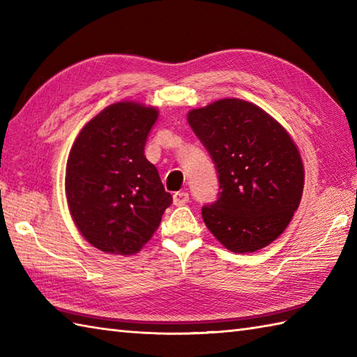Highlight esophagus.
Masks as SVG:
<instances>
[{
	"label": "esophagus",
	"mask_w": 357,
	"mask_h": 357,
	"mask_svg": "<svg viewBox=\"0 0 357 357\" xmlns=\"http://www.w3.org/2000/svg\"><path fill=\"white\" fill-rule=\"evenodd\" d=\"M188 202V193L187 192H176L173 195V204L174 206H184Z\"/></svg>",
	"instance_id": "obj_1"
}]
</instances>
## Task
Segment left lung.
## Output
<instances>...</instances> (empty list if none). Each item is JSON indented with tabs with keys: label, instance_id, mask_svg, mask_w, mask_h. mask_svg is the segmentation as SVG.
Instances as JSON below:
<instances>
[{
	"label": "left lung",
	"instance_id": "left-lung-1",
	"mask_svg": "<svg viewBox=\"0 0 357 357\" xmlns=\"http://www.w3.org/2000/svg\"><path fill=\"white\" fill-rule=\"evenodd\" d=\"M187 119L218 170V201L202 207L207 229L234 253L267 247L290 224L304 190L291 136L267 112L238 98L193 109Z\"/></svg>",
	"mask_w": 357,
	"mask_h": 357
}]
</instances>
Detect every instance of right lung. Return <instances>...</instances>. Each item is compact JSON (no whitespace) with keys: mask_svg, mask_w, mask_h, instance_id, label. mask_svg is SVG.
<instances>
[{"mask_svg":"<svg viewBox=\"0 0 357 357\" xmlns=\"http://www.w3.org/2000/svg\"><path fill=\"white\" fill-rule=\"evenodd\" d=\"M158 109L121 101L98 113L75 139L66 196L75 225L104 253L135 255L161 224L173 198L144 155Z\"/></svg>","mask_w":357,"mask_h":357,"instance_id":"1","label":"right lung"}]
</instances>
